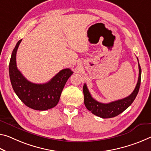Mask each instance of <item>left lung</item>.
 <instances>
[{
  "instance_id": "8db88e82",
  "label": "left lung",
  "mask_w": 151,
  "mask_h": 151,
  "mask_svg": "<svg viewBox=\"0 0 151 151\" xmlns=\"http://www.w3.org/2000/svg\"><path fill=\"white\" fill-rule=\"evenodd\" d=\"M138 68H139V75H138V82L133 92L129 96L124 99L110 102L109 104H102L93 99L88 91L87 85L85 84L83 86V93H84V103L88 111H91V113L95 116L102 118H114L122 113L134 101L139 91L141 81V68L139 63H138Z\"/></svg>"
}]
</instances>
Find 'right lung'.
Segmentation results:
<instances>
[{"label":"right lung","mask_w":151,"mask_h":151,"mask_svg":"<svg viewBox=\"0 0 151 151\" xmlns=\"http://www.w3.org/2000/svg\"><path fill=\"white\" fill-rule=\"evenodd\" d=\"M20 40L13 50L9 63V76L14 91L25 106L33 109L44 111L58 104L67 80L73 75L70 68L63 69L51 80L44 84H35L27 81L18 70L16 54Z\"/></svg>","instance_id":"right-lung-1"}]
</instances>
